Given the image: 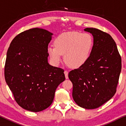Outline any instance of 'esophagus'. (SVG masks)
<instances>
[{"label":"esophagus","mask_w":126,"mask_h":126,"mask_svg":"<svg viewBox=\"0 0 126 126\" xmlns=\"http://www.w3.org/2000/svg\"><path fill=\"white\" fill-rule=\"evenodd\" d=\"M64 75H65V77H66V79H68V72L67 71H66V70H65L64 72Z\"/></svg>","instance_id":"1"}]
</instances>
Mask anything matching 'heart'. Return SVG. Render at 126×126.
Returning a JSON list of instances; mask_svg holds the SVG:
<instances>
[{
  "mask_svg": "<svg viewBox=\"0 0 126 126\" xmlns=\"http://www.w3.org/2000/svg\"><path fill=\"white\" fill-rule=\"evenodd\" d=\"M93 45V38L89 33L70 32L57 37L55 47H49L48 52L54 64H59L62 55H64L65 61L70 67L78 68L88 61Z\"/></svg>",
  "mask_w": 126,
  "mask_h": 126,
  "instance_id": "heart-1",
  "label": "heart"
}]
</instances>
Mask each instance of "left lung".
Masks as SVG:
<instances>
[{"label":"left lung","instance_id":"obj_1","mask_svg":"<svg viewBox=\"0 0 126 126\" xmlns=\"http://www.w3.org/2000/svg\"><path fill=\"white\" fill-rule=\"evenodd\" d=\"M84 31L93 35V49L88 61L70 71L68 78L73 83L74 101L82 108L91 110L101 106L115 94L122 59L110 34L95 28Z\"/></svg>","mask_w":126,"mask_h":126}]
</instances>
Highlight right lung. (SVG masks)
I'll list each match as a JSON object with an SVG mask.
<instances>
[{"mask_svg": "<svg viewBox=\"0 0 126 126\" xmlns=\"http://www.w3.org/2000/svg\"><path fill=\"white\" fill-rule=\"evenodd\" d=\"M52 34L37 28L24 31L12 40L7 52L5 80L18 104L29 111L49 107L65 80L64 70L48 63Z\"/></svg>", "mask_w": 126, "mask_h": 126, "instance_id": "obj_1", "label": "right lung"}]
</instances>
